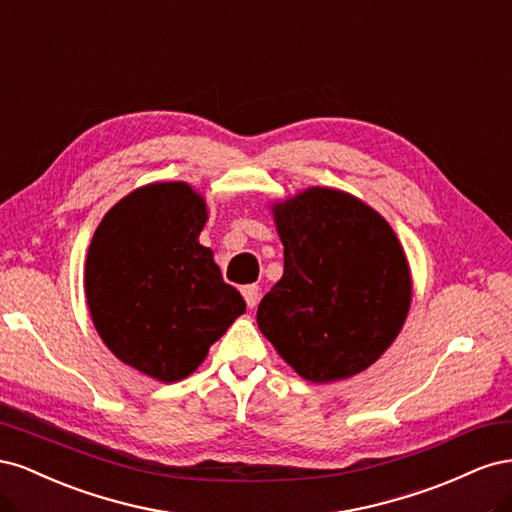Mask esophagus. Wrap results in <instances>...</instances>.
Segmentation results:
<instances>
[{
  "label": "esophagus",
  "instance_id": "34e87169",
  "mask_svg": "<svg viewBox=\"0 0 512 512\" xmlns=\"http://www.w3.org/2000/svg\"><path fill=\"white\" fill-rule=\"evenodd\" d=\"M258 290L260 288L256 284H250V286H243L241 288V294H243L247 307H256V303H258Z\"/></svg>",
  "mask_w": 512,
  "mask_h": 512
}]
</instances>
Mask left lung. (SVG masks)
<instances>
[{
	"instance_id": "obj_1",
	"label": "left lung",
	"mask_w": 512,
	"mask_h": 512,
	"mask_svg": "<svg viewBox=\"0 0 512 512\" xmlns=\"http://www.w3.org/2000/svg\"><path fill=\"white\" fill-rule=\"evenodd\" d=\"M284 275L258 305V329L309 382L376 363L404 327L412 277L393 228L352 194L309 188L275 203Z\"/></svg>"
}]
</instances>
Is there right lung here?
Instances as JSON below:
<instances>
[{
    "label": "right lung",
    "mask_w": 512,
    "mask_h": 512,
    "mask_svg": "<svg viewBox=\"0 0 512 512\" xmlns=\"http://www.w3.org/2000/svg\"><path fill=\"white\" fill-rule=\"evenodd\" d=\"M205 222V198L188 183H151L104 215L87 252L85 297L102 342L160 382L188 378L245 312L198 243Z\"/></svg>",
    "instance_id": "obj_1"
}]
</instances>
